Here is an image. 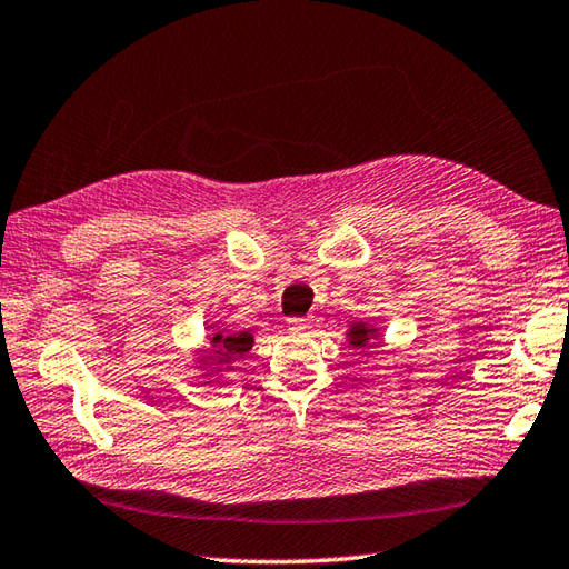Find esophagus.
<instances>
[{
	"label": "esophagus",
	"instance_id": "1",
	"mask_svg": "<svg viewBox=\"0 0 569 569\" xmlns=\"http://www.w3.org/2000/svg\"><path fill=\"white\" fill-rule=\"evenodd\" d=\"M287 323H289V331H307V329H311V319L309 317H292V319H287Z\"/></svg>",
	"mask_w": 569,
	"mask_h": 569
}]
</instances>
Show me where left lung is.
Here are the masks:
<instances>
[{
	"label": "left lung",
	"mask_w": 569,
	"mask_h": 569,
	"mask_svg": "<svg viewBox=\"0 0 569 569\" xmlns=\"http://www.w3.org/2000/svg\"><path fill=\"white\" fill-rule=\"evenodd\" d=\"M378 336V329L376 327H368V323H351L349 329V343L353 346V349H363V346L370 343V339H376Z\"/></svg>",
	"instance_id": "left-lung-1"
}]
</instances>
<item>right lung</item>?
I'll list each match as a JSON object with an SVG mask.
<instances>
[{
  "instance_id": "right-lung-1",
  "label": "right lung",
  "mask_w": 569,
  "mask_h": 569,
  "mask_svg": "<svg viewBox=\"0 0 569 569\" xmlns=\"http://www.w3.org/2000/svg\"><path fill=\"white\" fill-rule=\"evenodd\" d=\"M252 333L250 331H238V333H230V336H226V333H213L211 336V346H213V351H211V356H208V363H230L233 361L236 356H246L250 349H252ZM216 366V370H223V368H218Z\"/></svg>"
}]
</instances>
